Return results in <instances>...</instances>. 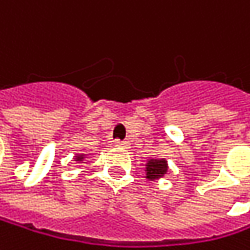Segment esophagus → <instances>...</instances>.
Returning a JSON list of instances; mask_svg holds the SVG:
<instances>
[{
    "label": "esophagus",
    "mask_w": 250,
    "mask_h": 250,
    "mask_svg": "<svg viewBox=\"0 0 250 250\" xmlns=\"http://www.w3.org/2000/svg\"><path fill=\"white\" fill-rule=\"evenodd\" d=\"M115 146H120V148H129V142H127V141H115Z\"/></svg>",
    "instance_id": "obj_1"
}]
</instances>
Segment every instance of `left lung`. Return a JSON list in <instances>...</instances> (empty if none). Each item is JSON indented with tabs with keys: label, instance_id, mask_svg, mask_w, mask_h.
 Masks as SVG:
<instances>
[{
	"label": "left lung",
	"instance_id": "1",
	"mask_svg": "<svg viewBox=\"0 0 250 250\" xmlns=\"http://www.w3.org/2000/svg\"><path fill=\"white\" fill-rule=\"evenodd\" d=\"M168 171V164H167V160L166 158H151L146 161L145 164V179L151 180V182H155V180H160L163 179Z\"/></svg>",
	"mask_w": 250,
	"mask_h": 250
}]
</instances>
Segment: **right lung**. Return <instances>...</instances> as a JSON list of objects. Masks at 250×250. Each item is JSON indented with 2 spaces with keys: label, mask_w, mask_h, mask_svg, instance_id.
Instances as JSON below:
<instances>
[{
  "label": "right lung",
  "mask_w": 250,
  "mask_h": 250,
  "mask_svg": "<svg viewBox=\"0 0 250 250\" xmlns=\"http://www.w3.org/2000/svg\"><path fill=\"white\" fill-rule=\"evenodd\" d=\"M84 158H86V155H84V154H77V155L74 157V161H77V163H82Z\"/></svg>",
  "instance_id": "right-lung-1"
}]
</instances>
